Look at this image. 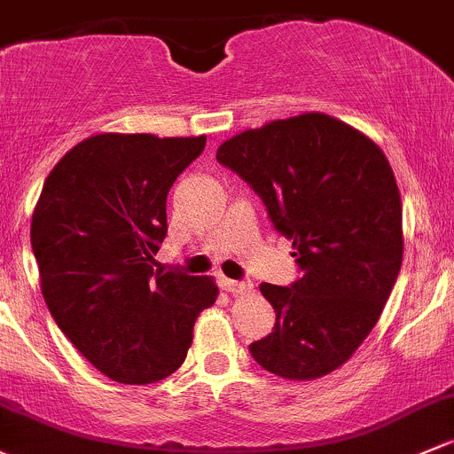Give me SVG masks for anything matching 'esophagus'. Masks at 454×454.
Segmentation results:
<instances>
[{
  "mask_svg": "<svg viewBox=\"0 0 454 454\" xmlns=\"http://www.w3.org/2000/svg\"><path fill=\"white\" fill-rule=\"evenodd\" d=\"M219 285H222V289L231 291L232 295L237 294H246V291H250V285L247 283H239V280H231V278H219Z\"/></svg>",
  "mask_w": 454,
  "mask_h": 454,
  "instance_id": "34e87169",
  "label": "esophagus"
}]
</instances>
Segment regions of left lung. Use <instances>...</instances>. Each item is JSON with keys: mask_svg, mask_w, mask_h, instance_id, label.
<instances>
[{"mask_svg": "<svg viewBox=\"0 0 454 454\" xmlns=\"http://www.w3.org/2000/svg\"><path fill=\"white\" fill-rule=\"evenodd\" d=\"M217 160L263 200L302 270L291 287L261 285L276 324L252 356L280 379L331 374L379 322L403 265V202L389 160L324 113L243 130L219 145Z\"/></svg>", "mask_w": 454, "mask_h": 454, "instance_id": "1", "label": "left lung"}]
</instances>
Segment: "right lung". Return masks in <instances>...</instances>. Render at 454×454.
Listing matches in <instances>:
<instances>
[{
    "label": "right lung",
    "mask_w": 454,
    "mask_h": 454,
    "mask_svg": "<svg viewBox=\"0 0 454 454\" xmlns=\"http://www.w3.org/2000/svg\"><path fill=\"white\" fill-rule=\"evenodd\" d=\"M207 137L93 135L43 184L30 241L51 317L89 364L117 383L174 374L198 315L217 298L211 276L156 270L167 193Z\"/></svg>",
    "instance_id": "1"
}]
</instances>
